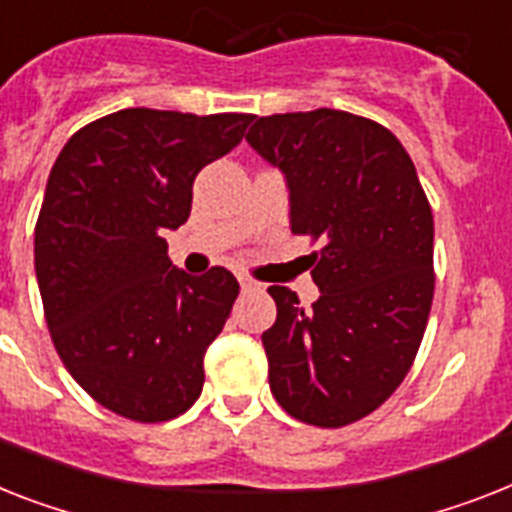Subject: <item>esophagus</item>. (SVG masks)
<instances>
[{"label":"esophagus","instance_id":"esophagus-1","mask_svg":"<svg viewBox=\"0 0 512 512\" xmlns=\"http://www.w3.org/2000/svg\"><path fill=\"white\" fill-rule=\"evenodd\" d=\"M238 282L243 287V293H253V290H261V282L253 280L251 274H238Z\"/></svg>","mask_w":512,"mask_h":512}]
</instances>
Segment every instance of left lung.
<instances>
[{
  "label": "left lung",
  "instance_id": "8db88e82",
  "mask_svg": "<svg viewBox=\"0 0 512 512\" xmlns=\"http://www.w3.org/2000/svg\"><path fill=\"white\" fill-rule=\"evenodd\" d=\"M246 141L285 172L293 235L322 246L311 308L269 287V387L303 424L348 426L398 390L418 353L434 298L432 206L403 143L369 117L269 114Z\"/></svg>",
  "mask_w": 512,
  "mask_h": 512
}]
</instances>
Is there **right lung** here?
I'll list each match as a JSON object with an SVG mask.
<instances>
[{"mask_svg":"<svg viewBox=\"0 0 512 512\" xmlns=\"http://www.w3.org/2000/svg\"><path fill=\"white\" fill-rule=\"evenodd\" d=\"M253 114L120 109L65 143L38 211L33 259L54 348L107 411L138 424L185 413L240 285L225 266L175 269L164 230L190 217L193 180Z\"/></svg>","mask_w":512,"mask_h":512,"instance_id":"right-lung-1","label":"right lung"}]
</instances>
